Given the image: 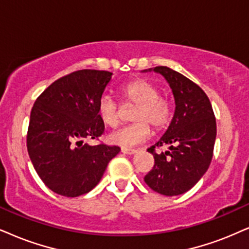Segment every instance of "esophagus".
Instances as JSON below:
<instances>
[{"mask_svg":"<svg viewBox=\"0 0 249 249\" xmlns=\"http://www.w3.org/2000/svg\"><path fill=\"white\" fill-rule=\"evenodd\" d=\"M122 153L123 154H127V155H133V154L137 153V150L130 149V148H122Z\"/></svg>","mask_w":249,"mask_h":249,"instance_id":"esophagus-1","label":"esophagus"}]
</instances>
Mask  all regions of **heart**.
I'll use <instances>...</instances> for the list:
<instances>
[{"label":"heart","mask_w":249,"mask_h":249,"mask_svg":"<svg viewBox=\"0 0 249 249\" xmlns=\"http://www.w3.org/2000/svg\"><path fill=\"white\" fill-rule=\"evenodd\" d=\"M122 95L127 103L138 105L133 112L135 123L109 134L108 140L112 144L130 148L148 140L150 126L154 130H163L171 121L172 107L155 84L146 79L131 81L122 88ZM97 114L103 124L115 127L119 123V105L110 94H105L97 102Z\"/></svg>","instance_id":"obj_1"}]
</instances>
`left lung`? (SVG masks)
Returning <instances> with one entry per match:
<instances>
[{
    "mask_svg": "<svg viewBox=\"0 0 249 249\" xmlns=\"http://www.w3.org/2000/svg\"><path fill=\"white\" fill-rule=\"evenodd\" d=\"M162 74L175 97V114L168 130L148 148L155 164L144 177L157 193L174 196L190 191L202 178L213 159L216 140V119L208 96L196 84L166 67L143 70ZM169 150L157 154L155 147Z\"/></svg>",
    "mask_w": 249,
    "mask_h": 249,
    "instance_id": "left-lung-1",
    "label": "left lung"
}]
</instances>
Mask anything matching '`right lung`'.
<instances>
[{
    "label": "right lung",
    "mask_w": 249,
    "mask_h": 249,
    "mask_svg": "<svg viewBox=\"0 0 249 249\" xmlns=\"http://www.w3.org/2000/svg\"><path fill=\"white\" fill-rule=\"evenodd\" d=\"M109 71L79 70L53 83L31 111L27 150L49 190L75 197L92 191L121 148L84 143L97 139L105 124L97 102L111 80Z\"/></svg>",
    "instance_id": "right-lung-1"
}]
</instances>
